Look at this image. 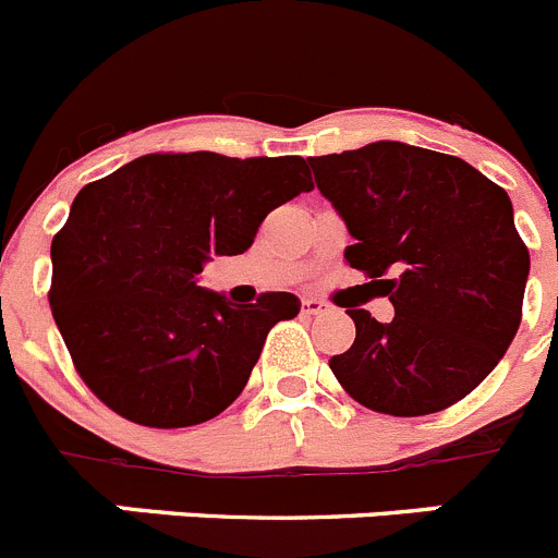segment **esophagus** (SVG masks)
<instances>
[{
	"mask_svg": "<svg viewBox=\"0 0 558 558\" xmlns=\"http://www.w3.org/2000/svg\"><path fill=\"white\" fill-rule=\"evenodd\" d=\"M330 308V305L325 303V300H319V296H303V314H325V311Z\"/></svg>",
	"mask_w": 558,
	"mask_h": 558,
	"instance_id": "obj_1",
	"label": "esophagus"
}]
</instances>
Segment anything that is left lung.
<instances>
[{"label": "left lung", "instance_id": "8db88e82", "mask_svg": "<svg viewBox=\"0 0 558 558\" xmlns=\"http://www.w3.org/2000/svg\"><path fill=\"white\" fill-rule=\"evenodd\" d=\"M308 161L355 239L343 258L397 311L388 325L347 311L355 343L330 357L341 388L399 418L465 399L523 316L529 247L509 195L457 156L393 140Z\"/></svg>", "mask_w": 558, "mask_h": 558}]
</instances>
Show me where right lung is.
<instances>
[{
	"instance_id": "right-lung-1",
	"label": "right lung",
	"mask_w": 558,
	"mask_h": 558,
	"mask_svg": "<svg viewBox=\"0 0 558 558\" xmlns=\"http://www.w3.org/2000/svg\"><path fill=\"white\" fill-rule=\"evenodd\" d=\"M314 190L303 156L148 154L76 195L51 239V316L87 388L156 429L220 415L267 332L300 314L289 291L250 305L195 283L239 255L272 208Z\"/></svg>"
}]
</instances>
